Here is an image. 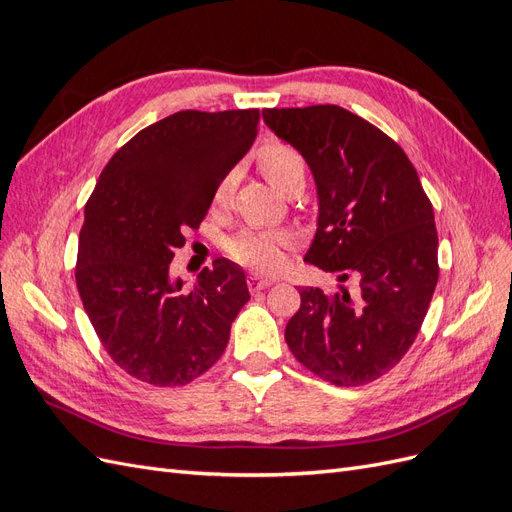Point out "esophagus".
Here are the masks:
<instances>
[{"instance_id": "obj_1", "label": "esophagus", "mask_w": 512, "mask_h": 512, "mask_svg": "<svg viewBox=\"0 0 512 512\" xmlns=\"http://www.w3.org/2000/svg\"><path fill=\"white\" fill-rule=\"evenodd\" d=\"M275 284V280L273 277H262V275H250V280H247V286H250V290L252 292H256V290H265V288H269V286H273Z\"/></svg>"}]
</instances>
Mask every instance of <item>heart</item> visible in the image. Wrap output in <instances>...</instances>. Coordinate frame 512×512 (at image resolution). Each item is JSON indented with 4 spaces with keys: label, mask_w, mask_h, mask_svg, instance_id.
Returning a JSON list of instances; mask_svg holds the SVG:
<instances>
[{
    "label": "heart",
    "mask_w": 512,
    "mask_h": 512,
    "mask_svg": "<svg viewBox=\"0 0 512 512\" xmlns=\"http://www.w3.org/2000/svg\"><path fill=\"white\" fill-rule=\"evenodd\" d=\"M258 168L277 192L286 194L294 183L305 181V162L301 153L286 143H269L258 151ZM235 188V175L228 173L215 188L213 200L218 205H226ZM294 243V235L288 230H241L239 235L228 239L226 252L239 265L252 267L258 271L280 269L284 260V250Z\"/></svg>",
    "instance_id": "1"
}]
</instances>
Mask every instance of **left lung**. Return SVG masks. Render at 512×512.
<instances>
[{"label":"left lung","instance_id":"obj_1","mask_svg":"<svg viewBox=\"0 0 512 512\" xmlns=\"http://www.w3.org/2000/svg\"><path fill=\"white\" fill-rule=\"evenodd\" d=\"M262 117L316 181L318 230L305 262L359 280L354 294L301 288L286 344L322 380L367 384L401 361L425 320L438 284L433 207L404 149L346 108H265Z\"/></svg>","mask_w":512,"mask_h":512}]
</instances>
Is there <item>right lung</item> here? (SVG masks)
I'll list each match as a JSON object with an SVG mask.
<instances>
[{
  "mask_svg": "<svg viewBox=\"0 0 512 512\" xmlns=\"http://www.w3.org/2000/svg\"><path fill=\"white\" fill-rule=\"evenodd\" d=\"M258 119V108H247L151 123L108 160L87 200L76 288L104 350L136 380L183 386L205 374L250 301L235 262L218 258L185 290L170 260L250 151Z\"/></svg>",
  "mask_w": 512,
  "mask_h": 512,
  "instance_id": "obj_1",
  "label": "right lung"
}]
</instances>
